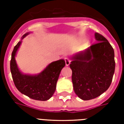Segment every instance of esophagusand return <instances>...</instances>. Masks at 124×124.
Returning a JSON list of instances; mask_svg holds the SVG:
<instances>
[{"mask_svg": "<svg viewBox=\"0 0 124 124\" xmlns=\"http://www.w3.org/2000/svg\"><path fill=\"white\" fill-rule=\"evenodd\" d=\"M64 60H65V63H66V66H69L70 64V60L68 58H64Z\"/></svg>", "mask_w": 124, "mask_h": 124, "instance_id": "34e87169", "label": "esophagus"}]
</instances>
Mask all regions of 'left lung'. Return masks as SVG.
<instances>
[{
  "mask_svg": "<svg viewBox=\"0 0 124 124\" xmlns=\"http://www.w3.org/2000/svg\"><path fill=\"white\" fill-rule=\"evenodd\" d=\"M94 37L98 42L72 56L70 64L74 91L84 100L96 98L108 90L115 69L111 45L98 33Z\"/></svg>",
  "mask_w": 124,
  "mask_h": 124,
  "instance_id": "left-lung-1",
  "label": "left lung"
}]
</instances>
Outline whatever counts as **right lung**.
Masks as SVG:
<instances>
[{
  "label": "right lung",
  "mask_w": 124,
  "mask_h": 124,
  "mask_svg": "<svg viewBox=\"0 0 124 124\" xmlns=\"http://www.w3.org/2000/svg\"><path fill=\"white\" fill-rule=\"evenodd\" d=\"M30 33L23 35L22 40ZM22 40L15 46L10 61V70L15 86L21 93L36 100L46 101L54 94L60 71L66 64L63 59L51 62L35 75L23 74L18 68L15 56Z\"/></svg>",
  "instance_id": "add662e5"
}]
</instances>
